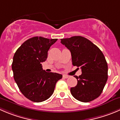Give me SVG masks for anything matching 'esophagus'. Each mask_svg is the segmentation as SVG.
Masks as SVG:
<instances>
[{"label": "esophagus", "instance_id": "1", "mask_svg": "<svg viewBox=\"0 0 120 120\" xmlns=\"http://www.w3.org/2000/svg\"><path fill=\"white\" fill-rule=\"evenodd\" d=\"M68 75H66V74H63V78H64V79H67V78H68Z\"/></svg>", "mask_w": 120, "mask_h": 120}]
</instances>
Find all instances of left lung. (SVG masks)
Instances as JSON below:
<instances>
[{
  "label": "left lung",
  "mask_w": 120,
  "mask_h": 120,
  "mask_svg": "<svg viewBox=\"0 0 120 120\" xmlns=\"http://www.w3.org/2000/svg\"><path fill=\"white\" fill-rule=\"evenodd\" d=\"M71 52L72 64L80 67L82 74L77 84L70 88L72 96L80 101L87 103L99 97L108 79V66L104 54L97 46L82 36L61 39Z\"/></svg>",
  "instance_id": "obj_1"
}]
</instances>
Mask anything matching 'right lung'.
<instances>
[{
    "mask_svg": "<svg viewBox=\"0 0 120 120\" xmlns=\"http://www.w3.org/2000/svg\"><path fill=\"white\" fill-rule=\"evenodd\" d=\"M57 40L33 37L24 41L14 54L11 64L14 79L22 93L33 102L50 98L56 82L62 78L60 74L46 72L41 66L50 47Z\"/></svg>",
    "mask_w": 120,
    "mask_h": 120,
    "instance_id": "obj_1",
    "label": "right lung"
}]
</instances>
